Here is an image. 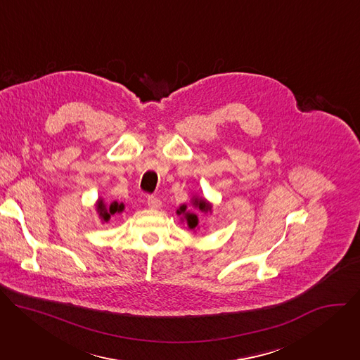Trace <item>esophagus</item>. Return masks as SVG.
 Wrapping results in <instances>:
<instances>
[{"instance_id": "1", "label": "esophagus", "mask_w": 360, "mask_h": 360, "mask_svg": "<svg viewBox=\"0 0 360 360\" xmlns=\"http://www.w3.org/2000/svg\"><path fill=\"white\" fill-rule=\"evenodd\" d=\"M146 202H148V207H149L150 210H155V208H160V207H161V199L157 198L155 195H149Z\"/></svg>"}]
</instances>
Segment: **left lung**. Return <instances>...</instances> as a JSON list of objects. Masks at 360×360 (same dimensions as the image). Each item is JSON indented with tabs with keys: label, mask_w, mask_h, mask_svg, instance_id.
<instances>
[{
	"label": "left lung",
	"mask_w": 360,
	"mask_h": 360,
	"mask_svg": "<svg viewBox=\"0 0 360 360\" xmlns=\"http://www.w3.org/2000/svg\"><path fill=\"white\" fill-rule=\"evenodd\" d=\"M193 205H195V207H198L202 212L211 211V205H208L203 199H195ZM185 210H186V207H185V205H182V207L179 208V211H178V214L181 215L182 212H185ZM186 221H188V225H189L191 229H195L198 226V218H196L195 214H186Z\"/></svg>",
	"instance_id": "left-lung-1"
}]
</instances>
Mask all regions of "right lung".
<instances>
[{
    "label": "right lung",
    "mask_w": 360,
    "mask_h": 360,
    "mask_svg": "<svg viewBox=\"0 0 360 360\" xmlns=\"http://www.w3.org/2000/svg\"><path fill=\"white\" fill-rule=\"evenodd\" d=\"M122 210H124V205L118 203V202H112L110 207H107V205L102 202V199H99L98 203H96V211H98L99 217L104 221H108L111 218V215H114L117 212H121Z\"/></svg>",
    "instance_id": "right-lung-1"
}]
</instances>
